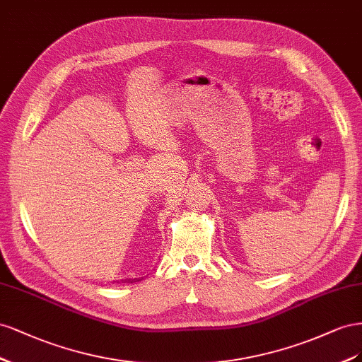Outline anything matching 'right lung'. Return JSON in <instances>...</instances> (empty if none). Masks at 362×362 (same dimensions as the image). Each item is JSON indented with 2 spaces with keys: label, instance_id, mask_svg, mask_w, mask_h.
I'll list each match as a JSON object with an SVG mask.
<instances>
[{
  "label": "right lung",
  "instance_id": "right-lung-1",
  "mask_svg": "<svg viewBox=\"0 0 362 362\" xmlns=\"http://www.w3.org/2000/svg\"><path fill=\"white\" fill-rule=\"evenodd\" d=\"M133 281H135V279H133ZM129 282H130V279H129Z\"/></svg>",
  "mask_w": 362,
  "mask_h": 362
}]
</instances>
